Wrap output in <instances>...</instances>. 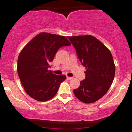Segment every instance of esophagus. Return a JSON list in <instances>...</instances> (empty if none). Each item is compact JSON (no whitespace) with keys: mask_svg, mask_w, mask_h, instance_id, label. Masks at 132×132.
Listing matches in <instances>:
<instances>
[{"mask_svg":"<svg viewBox=\"0 0 132 132\" xmlns=\"http://www.w3.org/2000/svg\"><path fill=\"white\" fill-rule=\"evenodd\" d=\"M67 78V79H68V80H70V79H72L73 78H72V77H68V76H67V78Z\"/></svg>","mask_w":132,"mask_h":132,"instance_id":"1","label":"esophagus"}]
</instances>
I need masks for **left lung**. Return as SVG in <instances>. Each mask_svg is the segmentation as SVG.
I'll use <instances>...</instances> for the list:
<instances>
[{"mask_svg":"<svg viewBox=\"0 0 132 132\" xmlns=\"http://www.w3.org/2000/svg\"><path fill=\"white\" fill-rule=\"evenodd\" d=\"M82 65L86 68V78L74 89L75 96L86 104L102 97L113 81L116 67L109 50L91 35L68 37Z\"/></svg>","mask_w":132,"mask_h":132,"instance_id":"left-lung-1","label":"left lung"}]
</instances>
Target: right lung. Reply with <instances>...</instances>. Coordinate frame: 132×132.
I'll return each mask as SVG.
<instances>
[{
  "instance_id": "right-lung-1",
  "label": "right lung",
  "mask_w": 132,
  "mask_h": 132,
  "mask_svg": "<svg viewBox=\"0 0 132 132\" xmlns=\"http://www.w3.org/2000/svg\"><path fill=\"white\" fill-rule=\"evenodd\" d=\"M71 45L65 37L41 33L23 48L17 61V71L23 87L29 96L45 102L56 94L65 75H56L51 71L50 62L57 50Z\"/></svg>"
}]
</instances>
